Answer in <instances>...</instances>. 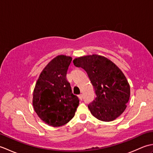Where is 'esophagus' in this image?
Returning a JSON list of instances; mask_svg holds the SVG:
<instances>
[{"label": "esophagus", "mask_w": 153, "mask_h": 153, "mask_svg": "<svg viewBox=\"0 0 153 153\" xmlns=\"http://www.w3.org/2000/svg\"><path fill=\"white\" fill-rule=\"evenodd\" d=\"M78 97H79V99H80V100H82V99H83V95H82V94H80V95H78Z\"/></svg>", "instance_id": "obj_1"}]
</instances>
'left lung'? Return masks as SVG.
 <instances>
[{
  "label": "left lung",
  "mask_w": 153,
  "mask_h": 153,
  "mask_svg": "<svg viewBox=\"0 0 153 153\" xmlns=\"http://www.w3.org/2000/svg\"><path fill=\"white\" fill-rule=\"evenodd\" d=\"M74 64L86 71L96 98L88 105L91 113L99 120L110 122L126 108L130 87L124 74L105 56L93 54L75 58Z\"/></svg>",
  "instance_id": "obj_1"
}]
</instances>
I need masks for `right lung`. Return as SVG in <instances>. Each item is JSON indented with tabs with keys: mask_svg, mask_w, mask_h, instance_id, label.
I'll list each match as a JSON object with an SVG mask.
<instances>
[{
	"mask_svg": "<svg viewBox=\"0 0 153 153\" xmlns=\"http://www.w3.org/2000/svg\"><path fill=\"white\" fill-rule=\"evenodd\" d=\"M72 58L59 55L41 73L33 91V106L38 116L49 126L59 127L73 118L79 100L66 78Z\"/></svg>",
	"mask_w": 153,
	"mask_h": 153,
	"instance_id": "right-lung-1",
	"label": "right lung"
}]
</instances>
